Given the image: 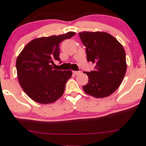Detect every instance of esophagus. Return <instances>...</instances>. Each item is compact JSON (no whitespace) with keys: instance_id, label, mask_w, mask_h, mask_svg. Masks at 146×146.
Masks as SVG:
<instances>
[{"instance_id":"1","label":"esophagus","mask_w":146,"mask_h":146,"mask_svg":"<svg viewBox=\"0 0 146 146\" xmlns=\"http://www.w3.org/2000/svg\"><path fill=\"white\" fill-rule=\"evenodd\" d=\"M80 73H81L80 71H76V70L73 71V73L74 75H78V74H80Z\"/></svg>"}]
</instances>
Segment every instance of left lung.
Here are the masks:
<instances>
[{"instance_id": "8db88e82", "label": "left lung", "mask_w": 146, "mask_h": 146, "mask_svg": "<svg viewBox=\"0 0 146 146\" xmlns=\"http://www.w3.org/2000/svg\"><path fill=\"white\" fill-rule=\"evenodd\" d=\"M79 35L86 46L87 61L96 64L95 70L84 72L89 82L83 90L99 98L111 95L122 83L127 70L122 44L105 32L84 31Z\"/></svg>"}]
</instances>
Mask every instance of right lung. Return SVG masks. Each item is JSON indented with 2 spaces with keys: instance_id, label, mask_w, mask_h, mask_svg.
Returning a JSON list of instances; mask_svg holds the SVG:
<instances>
[{
  "instance_id": "right-lung-1",
  "label": "right lung",
  "mask_w": 146,
  "mask_h": 146,
  "mask_svg": "<svg viewBox=\"0 0 146 146\" xmlns=\"http://www.w3.org/2000/svg\"><path fill=\"white\" fill-rule=\"evenodd\" d=\"M76 35L68 32L58 36L36 38L28 43L17 59V77L24 92L41 104L52 103L62 96L72 71L54 69L51 64L60 60L59 45Z\"/></svg>"
}]
</instances>
